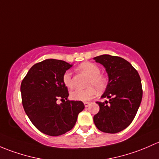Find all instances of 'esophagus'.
<instances>
[{
  "instance_id": "34e87169",
  "label": "esophagus",
  "mask_w": 159,
  "mask_h": 159,
  "mask_svg": "<svg viewBox=\"0 0 159 159\" xmlns=\"http://www.w3.org/2000/svg\"><path fill=\"white\" fill-rule=\"evenodd\" d=\"M89 104H90V103H89V102H84V105H85V106H86V107H88V106H89Z\"/></svg>"
}]
</instances>
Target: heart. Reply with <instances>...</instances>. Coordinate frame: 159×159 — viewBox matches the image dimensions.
Returning <instances> with one entry per match:
<instances>
[{"label": "heart", "mask_w": 159, "mask_h": 159, "mask_svg": "<svg viewBox=\"0 0 159 159\" xmlns=\"http://www.w3.org/2000/svg\"><path fill=\"white\" fill-rule=\"evenodd\" d=\"M79 70L89 76V80L88 82V85L92 86H89L86 89H75L74 91L72 92L70 96L73 100L86 102V101L90 100L96 94L95 87L98 91L103 90L106 86V80L103 76L99 75L100 69L99 66L90 62H85L80 64ZM63 82L65 86H66L68 89H72L73 87V82L70 72L67 71L63 74Z\"/></svg>", "instance_id": "b5f03b06"}]
</instances>
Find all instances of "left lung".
<instances>
[{
	"label": "left lung",
	"instance_id": "left-lung-1",
	"mask_svg": "<svg viewBox=\"0 0 159 159\" xmlns=\"http://www.w3.org/2000/svg\"><path fill=\"white\" fill-rule=\"evenodd\" d=\"M102 64L108 74V84L101 98L109 100L97 102L99 112L93 121L99 130L117 133L126 129L139 108L142 88L138 72L125 59L104 54L93 58Z\"/></svg>",
	"mask_w": 159,
	"mask_h": 159
}]
</instances>
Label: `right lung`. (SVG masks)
Here are the masks:
<instances>
[{
  "instance_id": "1",
  "label": "right lung",
  "mask_w": 159,
  "mask_h": 159,
  "mask_svg": "<svg viewBox=\"0 0 159 159\" xmlns=\"http://www.w3.org/2000/svg\"><path fill=\"white\" fill-rule=\"evenodd\" d=\"M73 64L47 59L29 70L20 86L24 111L34 126L46 135L58 136L71 130L84 109L81 101H69L63 76ZM58 99L66 100L57 104Z\"/></svg>"
}]
</instances>
